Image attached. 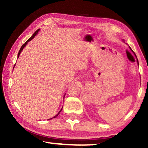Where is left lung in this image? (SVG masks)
I'll list each match as a JSON object with an SVG mask.
<instances>
[{"label": "left lung", "mask_w": 148, "mask_h": 148, "mask_svg": "<svg viewBox=\"0 0 148 148\" xmlns=\"http://www.w3.org/2000/svg\"><path fill=\"white\" fill-rule=\"evenodd\" d=\"M130 48H131V47H130ZM131 49L132 50V49H131ZM133 53H134V52H133ZM134 55H135V53H134Z\"/></svg>", "instance_id": "obj_1"}]
</instances>
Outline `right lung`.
Instances as JSON below:
<instances>
[{"label": "right lung", "instance_id": "right-lung-1", "mask_svg": "<svg viewBox=\"0 0 148 148\" xmlns=\"http://www.w3.org/2000/svg\"><path fill=\"white\" fill-rule=\"evenodd\" d=\"M38 31H39V29H38V30H37V31H36V32H34V33L33 34H32V36L31 37V38H30L29 40H27V42H25V44H23V45H22V46H21V49H19V53H18V56H17V57H19V55H20V53H21V51H22V50H23V49L24 48V47H25V46H26V44H27V43H28V42H29V41H31V40L32 39V38H34V37L35 36H36V35L37 34V33H38ZM61 111H60L59 112V114L60 113V112H61ZM59 114H57V115H56V116H55L54 117H56L57 116H58V115H59ZM52 118H51V119H51ZM49 120V119H48Z\"/></svg>", "mask_w": 148, "mask_h": 148}]
</instances>
